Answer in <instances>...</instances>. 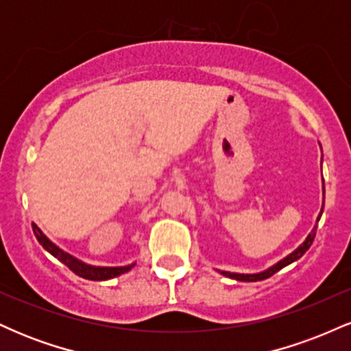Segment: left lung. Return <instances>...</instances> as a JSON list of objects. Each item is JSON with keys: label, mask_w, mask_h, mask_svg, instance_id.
Instances as JSON below:
<instances>
[{"label": "left lung", "mask_w": 351, "mask_h": 351, "mask_svg": "<svg viewBox=\"0 0 351 351\" xmlns=\"http://www.w3.org/2000/svg\"><path fill=\"white\" fill-rule=\"evenodd\" d=\"M322 211H324V208H322ZM320 216H322V213H320ZM320 216H318V219H320ZM315 232H317V226L312 229V232H310L307 239H305V243L302 244V245H299V247H297L295 251H293V252L291 254V256H287V257H285V259H282L279 264H276V265H274V267L267 269V271H265V272H261V274H231V272H221V274H224V276H226V277H231V279L243 280V282H257V280L267 279V277H271V276H274V274H276V272H279L280 269H284L285 265L292 264L293 261L300 259V257L304 256V254L308 251L310 245H312L313 239H315Z\"/></svg>", "instance_id": "8db88e82"}]
</instances>
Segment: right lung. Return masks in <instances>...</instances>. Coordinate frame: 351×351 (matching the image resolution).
<instances>
[{
  "instance_id": "right-lung-1",
  "label": "right lung",
  "mask_w": 351,
  "mask_h": 351,
  "mask_svg": "<svg viewBox=\"0 0 351 351\" xmlns=\"http://www.w3.org/2000/svg\"><path fill=\"white\" fill-rule=\"evenodd\" d=\"M33 231H34L36 239L39 241V244H41L47 252H51L56 259H59L60 263L66 264L72 272L77 274V276L82 277V279H87V280L114 279V277L120 276V274L128 272L132 267H134V265H127V267H94V265H87L80 263V261L75 259V257L69 256L67 252L60 251L58 245L52 244L51 241L43 234V231L36 226V224H33Z\"/></svg>"
}]
</instances>
